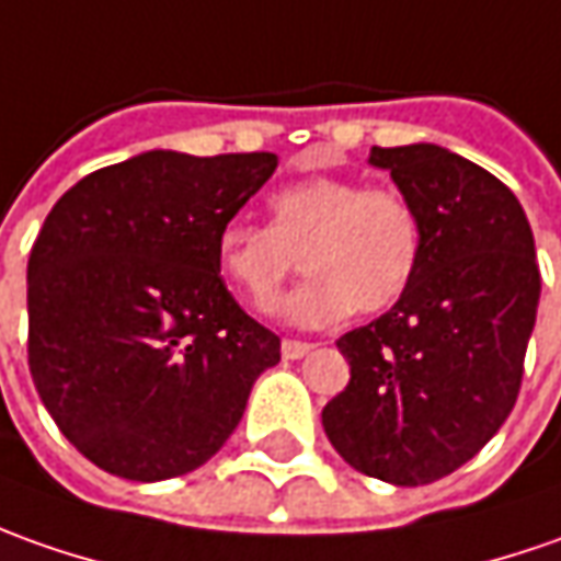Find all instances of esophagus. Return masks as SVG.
I'll return each mask as SVG.
<instances>
[{"label":"esophagus","instance_id":"esophagus-1","mask_svg":"<svg viewBox=\"0 0 561 561\" xmlns=\"http://www.w3.org/2000/svg\"><path fill=\"white\" fill-rule=\"evenodd\" d=\"M311 348H314L311 342H299V340H284V342H280V355H284L287 360L306 358Z\"/></svg>","mask_w":561,"mask_h":561}]
</instances>
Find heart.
Here are the masks:
<instances>
[{"instance_id":"heart-1","label":"heart","mask_w":561,"mask_h":561,"mask_svg":"<svg viewBox=\"0 0 561 561\" xmlns=\"http://www.w3.org/2000/svg\"><path fill=\"white\" fill-rule=\"evenodd\" d=\"M268 209L272 225L234 219L216 237L221 277L250 306H272L296 255L311 277L277 308L289 324H336L352 308L379 314L411 287L420 219L401 191L314 175L274 191Z\"/></svg>"}]
</instances>
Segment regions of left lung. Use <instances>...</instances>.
Masks as SVG:
<instances>
[{
	"instance_id": "1",
	"label": "left lung",
	"mask_w": 561,
	"mask_h": 561,
	"mask_svg": "<svg viewBox=\"0 0 561 561\" xmlns=\"http://www.w3.org/2000/svg\"><path fill=\"white\" fill-rule=\"evenodd\" d=\"M420 219L411 287L336 340L352 379L327 401L330 445L389 484L445 479L510 416L540 302L525 209L488 169L438 145L370 148Z\"/></svg>"
}]
</instances>
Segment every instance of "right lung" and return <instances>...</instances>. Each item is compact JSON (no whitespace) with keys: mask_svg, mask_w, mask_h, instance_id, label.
<instances>
[{"mask_svg":"<svg viewBox=\"0 0 561 561\" xmlns=\"http://www.w3.org/2000/svg\"><path fill=\"white\" fill-rule=\"evenodd\" d=\"M274 153L148 150L77 182L26 262L30 374L82 457L129 482L194 472L237 430L280 340L237 306L216 237Z\"/></svg>","mask_w":561,"mask_h":561,"instance_id":"1","label":"right lung"}]
</instances>
